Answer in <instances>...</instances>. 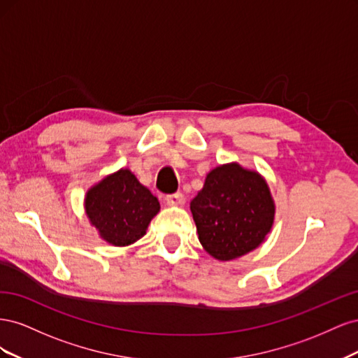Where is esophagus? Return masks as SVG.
Instances as JSON below:
<instances>
[{"mask_svg": "<svg viewBox=\"0 0 358 358\" xmlns=\"http://www.w3.org/2000/svg\"><path fill=\"white\" fill-rule=\"evenodd\" d=\"M166 200H167L169 206H179V204L183 203V194L182 192L169 194V196L166 197Z\"/></svg>", "mask_w": 358, "mask_h": 358, "instance_id": "34e87169", "label": "esophagus"}]
</instances>
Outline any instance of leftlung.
<instances>
[{
  "mask_svg": "<svg viewBox=\"0 0 358 358\" xmlns=\"http://www.w3.org/2000/svg\"><path fill=\"white\" fill-rule=\"evenodd\" d=\"M199 241L216 259L252 251L272 229L275 204L266 180L239 164L213 169L191 200Z\"/></svg>",
  "mask_w": 358,
  "mask_h": 358,
  "instance_id": "8db88e82",
  "label": "left lung"
}]
</instances>
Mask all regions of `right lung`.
I'll return each instance as SVG.
<instances>
[{"label": "right lung", "mask_w": 358, "mask_h": 358, "mask_svg": "<svg viewBox=\"0 0 358 358\" xmlns=\"http://www.w3.org/2000/svg\"><path fill=\"white\" fill-rule=\"evenodd\" d=\"M85 209L106 242L127 246L146 234L159 201L131 171L122 169L88 191Z\"/></svg>", "instance_id": "right-lung-1"}]
</instances>
